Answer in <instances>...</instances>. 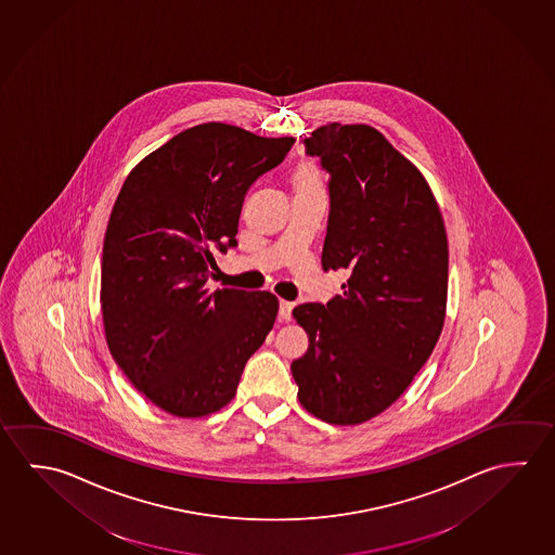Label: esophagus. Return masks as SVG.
I'll return each instance as SVG.
<instances>
[{
	"instance_id": "obj_1",
	"label": "esophagus",
	"mask_w": 555,
	"mask_h": 555,
	"mask_svg": "<svg viewBox=\"0 0 555 555\" xmlns=\"http://www.w3.org/2000/svg\"><path fill=\"white\" fill-rule=\"evenodd\" d=\"M292 308H294L292 301L281 300V304H279V318H281L282 321L291 320Z\"/></svg>"
}]
</instances>
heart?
Instances as JSON below:
<instances>
[{"mask_svg": "<svg viewBox=\"0 0 555 555\" xmlns=\"http://www.w3.org/2000/svg\"><path fill=\"white\" fill-rule=\"evenodd\" d=\"M294 183L296 189H313V186H320V173L313 164H301L294 176Z\"/></svg>", "mask_w": 555, "mask_h": 555, "instance_id": "1", "label": "heart"}]
</instances>
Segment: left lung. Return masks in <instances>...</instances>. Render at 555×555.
Wrapping results in <instances>:
<instances>
[{
    "instance_id": "obj_1",
    "label": "left lung",
    "mask_w": 555,
    "mask_h": 555,
    "mask_svg": "<svg viewBox=\"0 0 555 555\" xmlns=\"http://www.w3.org/2000/svg\"><path fill=\"white\" fill-rule=\"evenodd\" d=\"M301 142L330 173L321 267L349 281L327 304L292 311L310 337L292 376L311 415L359 425L408 389L437 345L447 232L425 177L376 128L333 122Z\"/></svg>"
}]
</instances>
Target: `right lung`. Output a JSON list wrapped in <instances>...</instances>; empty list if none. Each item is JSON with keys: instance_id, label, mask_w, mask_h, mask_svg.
I'll return each instance as SVG.
<instances>
[{"instance_id": "right-lung-1", "label": "right lung", "mask_w": 555, "mask_h": 555, "mask_svg": "<svg viewBox=\"0 0 555 555\" xmlns=\"http://www.w3.org/2000/svg\"><path fill=\"white\" fill-rule=\"evenodd\" d=\"M292 144L198 125L142 159L118 193L101 264L108 349L134 388L171 415L203 417L230 403L273 330L274 294L210 292L206 281L216 254L237 247L245 193Z\"/></svg>"}]
</instances>
